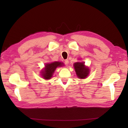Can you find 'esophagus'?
<instances>
[{
  "mask_svg": "<svg viewBox=\"0 0 128 128\" xmlns=\"http://www.w3.org/2000/svg\"><path fill=\"white\" fill-rule=\"evenodd\" d=\"M64 64L66 66H68V64H69V60H66L64 61Z\"/></svg>",
  "mask_w": 128,
  "mask_h": 128,
  "instance_id": "obj_1",
  "label": "esophagus"
}]
</instances>
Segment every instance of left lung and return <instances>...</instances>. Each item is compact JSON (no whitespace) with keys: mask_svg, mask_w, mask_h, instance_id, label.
I'll return each mask as SVG.
<instances>
[{"mask_svg":"<svg viewBox=\"0 0 128 128\" xmlns=\"http://www.w3.org/2000/svg\"><path fill=\"white\" fill-rule=\"evenodd\" d=\"M75 71L77 76L81 79L87 78L90 73V69L85 66L84 62H76L74 64Z\"/></svg>","mask_w":128,"mask_h":128,"instance_id":"left-lung-1","label":"left lung"}]
</instances>
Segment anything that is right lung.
Instances as JSON below:
<instances>
[{
    "label": "right lung",
    "mask_w": 128,
    "mask_h": 128,
    "mask_svg": "<svg viewBox=\"0 0 128 128\" xmlns=\"http://www.w3.org/2000/svg\"><path fill=\"white\" fill-rule=\"evenodd\" d=\"M64 66L63 63L59 62H54L46 64L45 68L42 70L41 75L44 79L49 80L52 77L53 73L57 67H61Z\"/></svg>",
    "instance_id": "right-lung-1"
}]
</instances>
